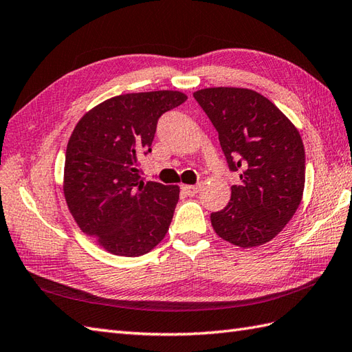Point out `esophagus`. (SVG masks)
<instances>
[{
    "mask_svg": "<svg viewBox=\"0 0 352 352\" xmlns=\"http://www.w3.org/2000/svg\"><path fill=\"white\" fill-rule=\"evenodd\" d=\"M182 189H183V192H184L186 195L193 196V195H196V193H198V192L201 190V186H186V184H183Z\"/></svg>",
    "mask_w": 352,
    "mask_h": 352,
    "instance_id": "obj_1",
    "label": "esophagus"
}]
</instances>
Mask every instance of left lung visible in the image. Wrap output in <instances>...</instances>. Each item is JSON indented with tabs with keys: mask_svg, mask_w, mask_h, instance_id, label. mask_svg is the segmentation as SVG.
Returning <instances> with one entry per match:
<instances>
[{
	"mask_svg": "<svg viewBox=\"0 0 352 352\" xmlns=\"http://www.w3.org/2000/svg\"><path fill=\"white\" fill-rule=\"evenodd\" d=\"M219 133L228 166L239 173L228 206L211 213L216 234L239 248L273 240L300 206L305 146L288 117L253 89L204 88L193 93Z\"/></svg>",
	"mask_w": 352,
	"mask_h": 352,
	"instance_id": "1",
	"label": "left lung"
}]
</instances>
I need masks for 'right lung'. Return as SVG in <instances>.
Instances as JSON below:
<instances>
[{"label":"right lung","mask_w":352,"mask_h":352,"mask_svg":"<svg viewBox=\"0 0 352 352\" xmlns=\"http://www.w3.org/2000/svg\"><path fill=\"white\" fill-rule=\"evenodd\" d=\"M186 100L170 89L121 94L94 106L73 129L64 198L80 231L112 255L141 256L165 239L179 187L144 183L139 157L151 151L162 113Z\"/></svg>","instance_id":"1"}]
</instances>
